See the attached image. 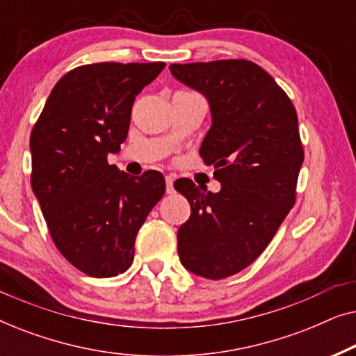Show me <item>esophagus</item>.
<instances>
[{"mask_svg": "<svg viewBox=\"0 0 356 356\" xmlns=\"http://www.w3.org/2000/svg\"><path fill=\"white\" fill-rule=\"evenodd\" d=\"M165 183H167V193L173 194L175 193V188H173L175 177H173V175H167V177H165Z\"/></svg>", "mask_w": 356, "mask_h": 356, "instance_id": "34e87169", "label": "esophagus"}]
</instances>
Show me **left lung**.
<instances>
[{"mask_svg": "<svg viewBox=\"0 0 356 356\" xmlns=\"http://www.w3.org/2000/svg\"><path fill=\"white\" fill-rule=\"evenodd\" d=\"M179 82L206 97L212 126L199 154L222 189L191 179L178 186L191 206L178 228V254L193 274L220 280L266 250L293 207L305 152L298 116L269 72L248 60L170 65Z\"/></svg>", "mask_w": 356, "mask_h": 356, "instance_id": "left-lung-1", "label": "left lung"}]
</instances>
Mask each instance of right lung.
<instances>
[{
  "instance_id": "right-lung-1",
  "label": "right lung",
  "mask_w": 356,
  "mask_h": 356,
  "mask_svg": "<svg viewBox=\"0 0 356 356\" xmlns=\"http://www.w3.org/2000/svg\"><path fill=\"white\" fill-rule=\"evenodd\" d=\"M165 63H94L53 87L31 134L33 194L58 251L97 279L123 274L139 228L165 193L149 170L129 177L110 165L128 136L136 95Z\"/></svg>"
}]
</instances>
